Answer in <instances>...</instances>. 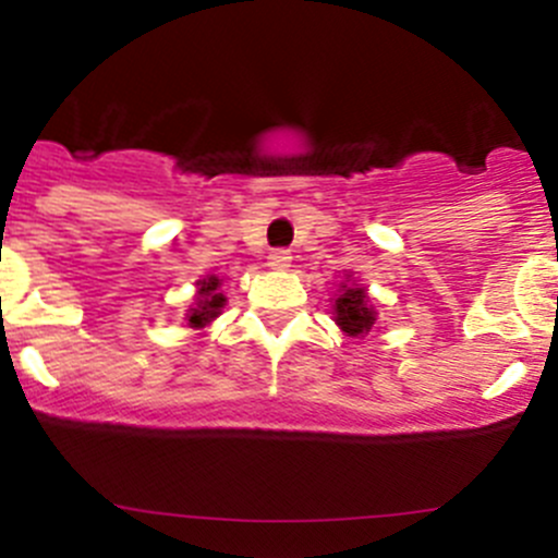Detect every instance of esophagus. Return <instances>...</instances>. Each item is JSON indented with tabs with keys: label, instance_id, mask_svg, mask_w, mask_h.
Listing matches in <instances>:
<instances>
[{
	"label": "esophagus",
	"instance_id": "obj_1",
	"mask_svg": "<svg viewBox=\"0 0 558 558\" xmlns=\"http://www.w3.org/2000/svg\"><path fill=\"white\" fill-rule=\"evenodd\" d=\"M267 264L272 269H278V272H283V269L291 267V254L289 251H272V254L267 256Z\"/></svg>",
	"mask_w": 558,
	"mask_h": 558
}]
</instances>
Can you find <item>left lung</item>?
Masks as SVG:
<instances>
[{"instance_id":"8db88e82","label":"left lung","mask_w":558,"mask_h":558,"mask_svg":"<svg viewBox=\"0 0 558 558\" xmlns=\"http://www.w3.org/2000/svg\"><path fill=\"white\" fill-rule=\"evenodd\" d=\"M333 320L342 328L348 337H366L372 331V326L377 324V307L372 304L366 286H361L353 280V275L339 283L337 294H333Z\"/></svg>"}]
</instances>
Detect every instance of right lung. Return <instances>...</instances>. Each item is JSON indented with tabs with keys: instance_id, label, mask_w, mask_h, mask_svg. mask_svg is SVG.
Here are the masks:
<instances>
[{
	"instance_id": "1",
	"label": "right lung",
	"mask_w": 558,
	"mask_h": 558,
	"mask_svg": "<svg viewBox=\"0 0 558 558\" xmlns=\"http://www.w3.org/2000/svg\"><path fill=\"white\" fill-rule=\"evenodd\" d=\"M195 286L197 294L195 302L186 310V320H190V328H205L210 320L219 318L221 307L227 304V296L221 294V280L216 275H205Z\"/></svg>"
}]
</instances>
